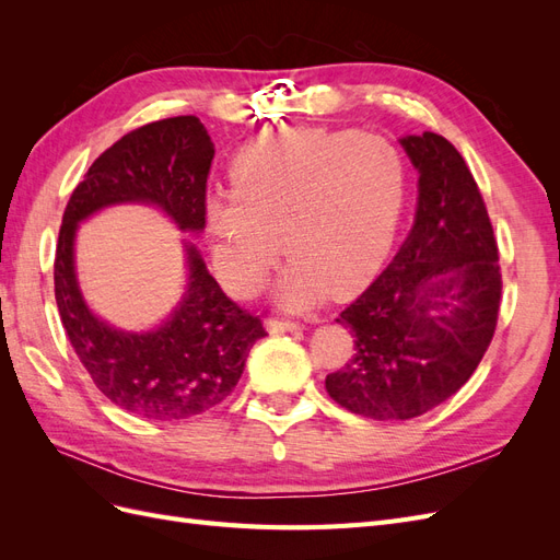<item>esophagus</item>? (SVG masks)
Returning <instances> with one entry per match:
<instances>
[{
	"mask_svg": "<svg viewBox=\"0 0 560 560\" xmlns=\"http://www.w3.org/2000/svg\"><path fill=\"white\" fill-rule=\"evenodd\" d=\"M266 327L270 334H284V331H301L303 327L299 325V322H292V319H278V317H270L266 322Z\"/></svg>",
	"mask_w": 560,
	"mask_h": 560,
	"instance_id": "esophagus-1",
	"label": "esophagus"
}]
</instances>
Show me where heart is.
<instances>
[{"label":"heart","mask_w":560,"mask_h":560,"mask_svg":"<svg viewBox=\"0 0 560 560\" xmlns=\"http://www.w3.org/2000/svg\"><path fill=\"white\" fill-rule=\"evenodd\" d=\"M406 198V167L378 135L284 128L245 144L231 161V189L206 198L212 264L233 294L261 287L292 254L278 301L303 308L327 292L360 287L393 247Z\"/></svg>","instance_id":"1"}]
</instances>
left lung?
I'll list each match as a JSON object with an SVG mask.
<instances>
[{
	"label": "left lung",
	"mask_w": 560,
	"mask_h": 560,
	"mask_svg": "<svg viewBox=\"0 0 560 560\" xmlns=\"http://www.w3.org/2000/svg\"><path fill=\"white\" fill-rule=\"evenodd\" d=\"M418 171L413 226L395 259L336 322L354 354L329 397L371 420H411L460 389L493 341L502 273L486 202L436 132L399 140Z\"/></svg>",
	"instance_id": "obj_1"
}]
</instances>
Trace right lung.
I'll return each instance as SVG.
<instances>
[{"mask_svg": "<svg viewBox=\"0 0 560 560\" xmlns=\"http://www.w3.org/2000/svg\"><path fill=\"white\" fill-rule=\"evenodd\" d=\"M214 144L196 116H175L124 135L89 167L67 202L56 247V303L70 343L93 383L118 409L149 420H186L224 401L241 381L249 348L266 336L259 317L233 303L184 241L186 292L163 325L124 331L93 315L74 270L81 222L109 206L142 202L179 231L206 229Z\"/></svg>", "mask_w": 560, "mask_h": 560, "instance_id": "add662e5", "label": "right lung"}]
</instances>
